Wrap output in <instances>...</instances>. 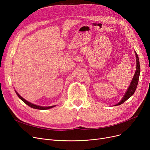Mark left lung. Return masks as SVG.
<instances>
[{
	"label": "left lung",
	"instance_id": "1",
	"mask_svg": "<svg viewBox=\"0 0 150 150\" xmlns=\"http://www.w3.org/2000/svg\"><path fill=\"white\" fill-rule=\"evenodd\" d=\"M134 52H135L136 58V70L135 74H134V75L132 79L131 80V82L129 86V87L128 88L127 91H126L123 98L119 102V103H118L117 104L114 105V106H118V105H122V103H123L125 101H126L128 99H129L133 95L137 88L139 79L140 72V63H139V59L138 55L135 51H134Z\"/></svg>",
	"mask_w": 150,
	"mask_h": 150
}]
</instances>
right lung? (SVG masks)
<instances>
[{
  "label": "right lung",
  "instance_id": "obj_1",
  "mask_svg": "<svg viewBox=\"0 0 150 150\" xmlns=\"http://www.w3.org/2000/svg\"><path fill=\"white\" fill-rule=\"evenodd\" d=\"M15 92L16 93L17 96L19 97V98L23 101L24 102V103L27 105L28 106H29L30 107L32 108H34V109H40V110H46V109H50V108H52L54 106H56L57 105H53V106H39V105H35L33 103H30V102L28 101L27 100H26L25 99L23 98L22 97H21L19 94L18 93V92L15 90Z\"/></svg>",
  "mask_w": 150,
  "mask_h": 150
}]
</instances>
